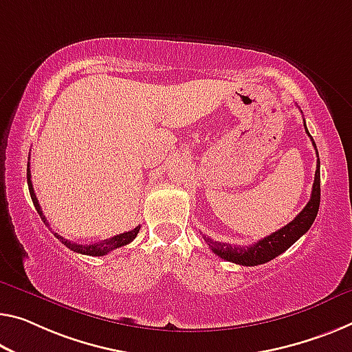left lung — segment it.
<instances>
[{"label":"left lung","instance_id":"obj_1","mask_svg":"<svg viewBox=\"0 0 352 352\" xmlns=\"http://www.w3.org/2000/svg\"><path fill=\"white\" fill-rule=\"evenodd\" d=\"M304 126H305V121H304ZM305 132L308 133L307 126H305ZM308 137L311 138V135L308 133ZM313 146H315L316 149L315 142H313ZM316 155H318V151H316ZM320 199H321V175H320V155H318L315 182H313L310 201H308L307 206L296 215V219L293 221H289L288 225H285L283 228H280L278 231L272 232V234H269L267 237H264V239L258 241L253 245H248V247H239V245L232 247L230 244H223V242L212 241L210 237H206V236L203 237L204 241L208 242L210 250H212L215 255L220 256L221 259L241 264V266H258V264H264L270 261V259H274L275 256L282 255V253L288 250V248L293 245L300 236H304L305 232L310 230V226L316 219L318 209H320Z\"/></svg>","mask_w":352,"mask_h":352}]
</instances>
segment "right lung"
<instances>
[{"mask_svg": "<svg viewBox=\"0 0 352 352\" xmlns=\"http://www.w3.org/2000/svg\"><path fill=\"white\" fill-rule=\"evenodd\" d=\"M26 179H28L30 195H31L32 203H34V208L37 210V214L41 215V219L44 220V223L48 225L45 215L42 214V209L39 206V201H37V198H36L34 188H32L30 164H28V168H26ZM138 231H140V226H137V228H133L132 231H126V232H122V234L113 236V237H110V239H105V241H102V242H97V244H89V245H80V244H77V242H70L67 239H64L63 236H59L58 232H55V236L58 237L59 241L63 242L64 245H66L67 248H70V250H72V252L82 253V255H89V256H104V255H107V253H110L111 250H115V248H120L122 245L131 244V242L135 239V237H137Z\"/></svg>", "mask_w": 352, "mask_h": 352, "instance_id": "obj_1", "label": "right lung"}]
</instances>
